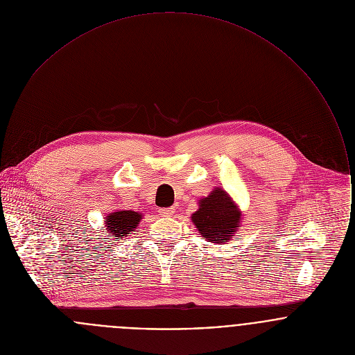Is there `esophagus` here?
Wrapping results in <instances>:
<instances>
[{
    "mask_svg": "<svg viewBox=\"0 0 355 355\" xmlns=\"http://www.w3.org/2000/svg\"><path fill=\"white\" fill-rule=\"evenodd\" d=\"M159 213H161V216H164V217H172V216H173V213H175V209H173V207L159 209Z\"/></svg>",
    "mask_w": 355,
    "mask_h": 355,
    "instance_id": "34e87169",
    "label": "esophagus"
}]
</instances>
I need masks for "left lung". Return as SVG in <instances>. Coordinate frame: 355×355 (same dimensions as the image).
<instances>
[{
    "label": "left lung",
    "instance_id": "1",
    "mask_svg": "<svg viewBox=\"0 0 355 355\" xmlns=\"http://www.w3.org/2000/svg\"><path fill=\"white\" fill-rule=\"evenodd\" d=\"M241 220L242 210L221 187H214L207 197L201 198L198 210L191 214L200 235L214 245L231 241L241 227Z\"/></svg>",
    "mask_w": 355,
    "mask_h": 355
}]
</instances>
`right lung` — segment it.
<instances>
[{"instance_id": "obj_1", "label": "right lung", "mask_w": 355, "mask_h": 355, "mask_svg": "<svg viewBox=\"0 0 355 355\" xmlns=\"http://www.w3.org/2000/svg\"><path fill=\"white\" fill-rule=\"evenodd\" d=\"M142 220V213L135 210H116L105 217V227L107 234L114 239L128 236Z\"/></svg>"}]
</instances>
